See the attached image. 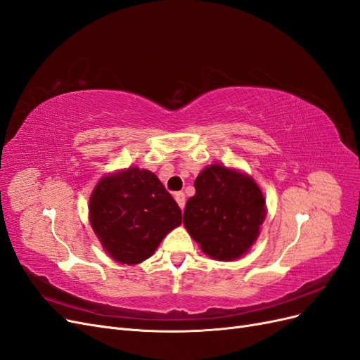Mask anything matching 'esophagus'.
<instances>
[{
	"instance_id": "obj_1",
	"label": "esophagus",
	"mask_w": 360,
	"mask_h": 360,
	"mask_svg": "<svg viewBox=\"0 0 360 360\" xmlns=\"http://www.w3.org/2000/svg\"><path fill=\"white\" fill-rule=\"evenodd\" d=\"M174 198H176L177 204L180 205V208L184 210V204H186V196H184V193H183V192H176V193H174Z\"/></svg>"
}]
</instances>
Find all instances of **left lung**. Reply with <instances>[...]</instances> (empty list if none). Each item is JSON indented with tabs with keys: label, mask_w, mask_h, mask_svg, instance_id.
<instances>
[{
	"label": "left lung",
	"mask_w": 360,
	"mask_h": 360,
	"mask_svg": "<svg viewBox=\"0 0 360 360\" xmlns=\"http://www.w3.org/2000/svg\"><path fill=\"white\" fill-rule=\"evenodd\" d=\"M183 223L205 255L233 260L250 249L265 220V198L249 176L214 164L195 180Z\"/></svg>",
	"instance_id": "left-lung-1"
}]
</instances>
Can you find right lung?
Instances as JSON below:
<instances>
[{
  "mask_svg": "<svg viewBox=\"0 0 360 360\" xmlns=\"http://www.w3.org/2000/svg\"><path fill=\"white\" fill-rule=\"evenodd\" d=\"M89 220L111 257L135 265L150 257L165 235L181 225V210L153 172L134 167L96 184Z\"/></svg>",
  "mask_w": 360,
  "mask_h": 360,
  "instance_id": "right-lung-1",
  "label": "right lung"
}]
</instances>
